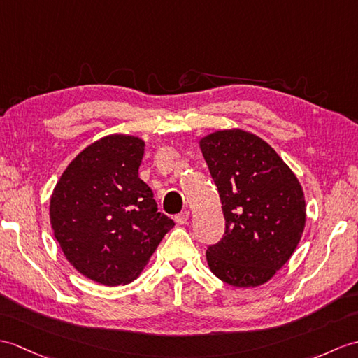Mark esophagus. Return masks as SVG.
<instances>
[{
	"label": "esophagus",
	"mask_w": 358,
	"mask_h": 358,
	"mask_svg": "<svg viewBox=\"0 0 358 358\" xmlns=\"http://www.w3.org/2000/svg\"><path fill=\"white\" fill-rule=\"evenodd\" d=\"M187 221H189V212L187 210L180 212L177 217H176V222L177 224H186Z\"/></svg>",
	"instance_id": "obj_1"
}]
</instances>
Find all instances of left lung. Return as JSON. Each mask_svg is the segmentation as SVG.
Wrapping results in <instances>:
<instances>
[{
	"mask_svg": "<svg viewBox=\"0 0 358 358\" xmlns=\"http://www.w3.org/2000/svg\"><path fill=\"white\" fill-rule=\"evenodd\" d=\"M199 146L226 220L222 238L207 245V264L229 285L265 284L301 241L303 190L276 151L250 132L217 131Z\"/></svg>",
	"mask_w": 358,
	"mask_h": 358,
	"instance_id": "left-lung-1",
	"label": "left lung"
}]
</instances>
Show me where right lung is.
<instances>
[{
    "mask_svg": "<svg viewBox=\"0 0 358 358\" xmlns=\"http://www.w3.org/2000/svg\"><path fill=\"white\" fill-rule=\"evenodd\" d=\"M143 140L106 136L62 173L50 199L55 238L70 264L97 284L134 280L173 221L138 178Z\"/></svg>",
    "mask_w": 358,
    "mask_h": 358,
    "instance_id": "obj_1",
    "label": "right lung"
}]
</instances>
